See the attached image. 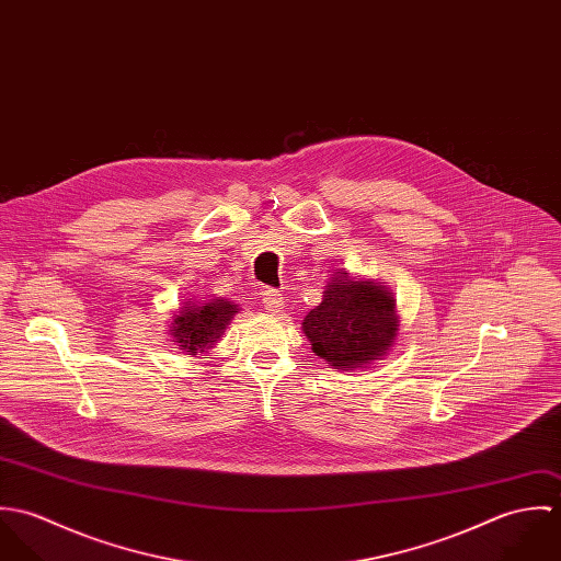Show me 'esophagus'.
Wrapping results in <instances>:
<instances>
[{
    "mask_svg": "<svg viewBox=\"0 0 561 561\" xmlns=\"http://www.w3.org/2000/svg\"><path fill=\"white\" fill-rule=\"evenodd\" d=\"M263 307H265L267 313L278 316V313H283V309H285V300H283V296H280L278 291L265 289V291H263Z\"/></svg>",
    "mask_w": 561,
    "mask_h": 561,
    "instance_id": "esophagus-1",
    "label": "esophagus"
}]
</instances>
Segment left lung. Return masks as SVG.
Returning a JSON list of instances; mask_svg holds the SVG:
<instances>
[{"label": "left lung", "mask_w": 561, "mask_h": 561, "mask_svg": "<svg viewBox=\"0 0 561 561\" xmlns=\"http://www.w3.org/2000/svg\"><path fill=\"white\" fill-rule=\"evenodd\" d=\"M302 332L332 369H367L389 356L400 334L393 291L374 278L336 270L325 283L320 307L302 320Z\"/></svg>", "instance_id": "left-lung-1"}]
</instances>
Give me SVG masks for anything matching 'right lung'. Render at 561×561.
I'll list each match as a JSON object with an SVG mask.
<instances>
[{"label":"right lung","mask_w":561,"mask_h":561,"mask_svg":"<svg viewBox=\"0 0 561 561\" xmlns=\"http://www.w3.org/2000/svg\"><path fill=\"white\" fill-rule=\"evenodd\" d=\"M238 313L240 307L225 298H209L201 302L190 300L172 313L168 332L179 350L192 356L209 354Z\"/></svg>","instance_id":"add662e5"}]
</instances>
